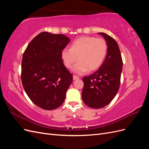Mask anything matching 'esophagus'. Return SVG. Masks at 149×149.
I'll use <instances>...</instances> for the list:
<instances>
[{"mask_svg": "<svg viewBox=\"0 0 149 149\" xmlns=\"http://www.w3.org/2000/svg\"><path fill=\"white\" fill-rule=\"evenodd\" d=\"M73 80H76V79H79V77L78 76H76V75H73Z\"/></svg>", "mask_w": 149, "mask_h": 149, "instance_id": "esophagus-1", "label": "esophagus"}]
</instances>
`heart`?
I'll list each match as a JSON object with an SVG mask.
<instances>
[{"label": "heart", "instance_id": "heart-1", "mask_svg": "<svg viewBox=\"0 0 149 149\" xmlns=\"http://www.w3.org/2000/svg\"><path fill=\"white\" fill-rule=\"evenodd\" d=\"M107 51L105 40L94 37H83L72 43L70 49L61 52V59L67 68H70L78 60L73 70L78 74L94 71L104 61Z\"/></svg>", "mask_w": 149, "mask_h": 149}]
</instances>
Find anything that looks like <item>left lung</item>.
<instances>
[{
	"instance_id": "1",
	"label": "left lung",
	"mask_w": 149,
	"mask_h": 149,
	"mask_svg": "<svg viewBox=\"0 0 149 149\" xmlns=\"http://www.w3.org/2000/svg\"><path fill=\"white\" fill-rule=\"evenodd\" d=\"M106 40L107 52L101 67L96 72L83 78V101L86 106L100 109L112 101L118 92L123 70V60L118 43L105 33H99Z\"/></svg>"
}]
</instances>
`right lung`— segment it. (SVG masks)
Instances as JSON below:
<instances>
[{
	"label": "right lung",
	"instance_id": "add662e5",
	"mask_svg": "<svg viewBox=\"0 0 149 149\" xmlns=\"http://www.w3.org/2000/svg\"><path fill=\"white\" fill-rule=\"evenodd\" d=\"M70 41L64 35L43 31L31 40L23 54V87L30 100L45 110L56 109L63 103L73 81L61 59V52Z\"/></svg>",
	"mask_w": 149,
	"mask_h": 149
}]
</instances>
